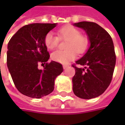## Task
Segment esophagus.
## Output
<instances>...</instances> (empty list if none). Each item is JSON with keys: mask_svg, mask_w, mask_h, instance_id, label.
Wrapping results in <instances>:
<instances>
[{"mask_svg": "<svg viewBox=\"0 0 125 125\" xmlns=\"http://www.w3.org/2000/svg\"><path fill=\"white\" fill-rule=\"evenodd\" d=\"M68 67H69V65H64L63 66H62V67H63V69H64V70L67 69V68Z\"/></svg>", "mask_w": 125, "mask_h": 125, "instance_id": "obj_1", "label": "esophagus"}]
</instances>
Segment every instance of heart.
Segmentation results:
<instances>
[{
  "mask_svg": "<svg viewBox=\"0 0 125 125\" xmlns=\"http://www.w3.org/2000/svg\"><path fill=\"white\" fill-rule=\"evenodd\" d=\"M60 39L67 40L66 49L67 50H57L53 52L51 58L53 61L61 64H67L76 58V53H84L88 46L89 41L87 37L81 35L80 31L75 27L66 26L58 31ZM59 37L52 32H48L44 38V44L48 49H54L58 45Z\"/></svg>",
  "mask_w": 125,
  "mask_h": 125,
  "instance_id": "1",
  "label": "heart"
}]
</instances>
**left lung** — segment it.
I'll list each match as a JSON object with an SVG mask.
<instances>
[{"mask_svg":"<svg viewBox=\"0 0 125 125\" xmlns=\"http://www.w3.org/2000/svg\"><path fill=\"white\" fill-rule=\"evenodd\" d=\"M74 26L85 31L90 46L83 56L76 61L83 67L73 65L76 72L72 78L73 92L79 98H94L103 93L112 80L116 61L113 40L96 23L81 21Z\"/></svg>","mask_w":125,"mask_h":125,"instance_id":"1","label":"left lung"}]
</instances>
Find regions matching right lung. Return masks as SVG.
I'll use <instances>...</instances> for the list:
<instances>
[{
	"label": "right lung",
	"mask_w": 125,
	"mask_h": 125,
	"mask_svg": "<svg viewBox=\"0 0 125 125\" xmlns=\"http://www.w3.org/2000/svg\"><path fill=\"white\" fill-rule=\"evenodd\" d=\"M57 23H31L21 28L7 45V65L13 82L23 94L40 99L51 93L55 78L63 72L61 64L48 63L50 55L44 44L46 34ZM40 63L45 64L43 70Z\"/></svg>",
	"instance_id": "right-lung-1"
}]
</instances>
